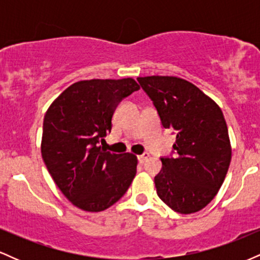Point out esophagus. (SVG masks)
Returning <instances> with one entry per match:
<instances>
[{"label": "esophagus", "instance_id": "34e87169", "mask_svg": "<svg viewBox=\"0 0 260 260\" xmlns=\"http://www.w3.org/2000/svg\"><path fill=\"white\" fill-rule=\"evenodd\" d=\"M148 157H149V154H148V153H144V154L139 155V156H138V161H139L140 164H143V162H145V161L148 160Z\"/></svg>", "mask_w": 260, "mask_h": 260}]
</instances>
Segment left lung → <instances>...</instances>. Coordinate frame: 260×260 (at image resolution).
<instances>
[{
	"label": "left lung",
	"instance_id": "8db88e82",
	"mask_svg": "<svg viewBox=\"0 0 260 260\" xmlns=\"http://www.w3.org/2000/svg\"><path fill=\"white\" fill-rule=\"evenodd\" d=\"M153 101L164 128L176 134L174 156L161 157L155 176L159 198L172 210H202L219 192L231 161L222 111L201 89L177 77L137 78Z\"/></svg>",
	"mask_w": 260,
	"mask_h": 260
}]
</instances>
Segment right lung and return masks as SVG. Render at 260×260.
Segmentation results:
<instances>
[{
	"mask_svg": "<svg viewBox=\"0 0 260 260\" xmlns=\"http://www.w3.org/2000/svg\"><path fill=\"white\" fill-rule=\"evenodd\" d=\"M139 90L132 78L80 80L68 86L44 117L41 155L66 198L85 211H103L120 201L137 172L136 155L106 151L112 115Z\"/></svg>",
	"mask_w": 260,
	"mask_h": 260,
	"instance_id": "obj_1",
	"label": "right lung"
}]
</instances>
